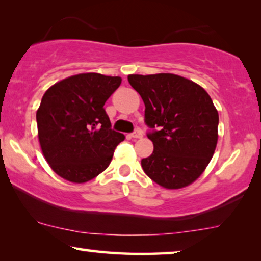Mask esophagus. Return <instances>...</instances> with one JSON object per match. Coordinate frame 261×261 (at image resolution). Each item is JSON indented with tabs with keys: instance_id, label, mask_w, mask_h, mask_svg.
Segmentation results:
<instances>
[{
	"instance_id": "34e87169",
	"label": "esophagus",
	"mask_w": 261,
	"mask_h": 261,
	"mask_svg": "<svg viewBox=\"0 0 261 261\" xmlns=\"http://www.w3.org/2000/svg\"><path fill=\"white\" fill-rule=\"evenodd\" d=\"M132 138H134V139H141L142 138V132L141 130H135L133 134H132Z\"/></svg>"
}]
</instances>
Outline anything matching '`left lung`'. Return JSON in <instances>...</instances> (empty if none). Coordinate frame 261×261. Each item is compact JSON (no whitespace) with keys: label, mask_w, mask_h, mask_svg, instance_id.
I'll return each instance as SVG.
<instances>
[{"label":"left lung","mask_w":261,"mask_h":261,"mask_svg":"<svg viewBox=\"0 0 261 261\" xmlns=\"http://www.w3.org/2000/svg\"><path fill=\"white\" fill-rule=\"evenodd\" d=\"M145 103V122L154 149L141 160L145 173L160 187L176 190L194 183L208 166L219 139V113L208 92L173 73L129 74Z\"/></svg>","instance_id":"obj_1"}]
</instances>
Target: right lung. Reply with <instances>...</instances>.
Returning a JSON list of instances; mask_svg holds the SVG:
<instances>
[{
  "label": "right lung",
  "instance_id": "obj_1",
  "mask_svg": "<svg viewBox=\"0 0 261 261\" xmlns=\"http://www.w3.org/2000/svg\"><path fill=\"white\" fill-rule=\"evenodd\" d=\"M121 81L80 73L46 90L37 110L38 138L46 162L59 177L87 183L109 166L124 135L110 129L103 106Z\"/></svg>",
  "mask_w": 261,
  "mask_h": 261
}]
</instances>
